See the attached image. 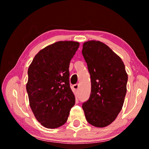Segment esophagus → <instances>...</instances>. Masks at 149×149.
Wrapping results in <instances>:
<instances>
[{"label": "esophagus", "instance_id": "esophagus-1", "mask_svg": "<svg viewBox=\"0 0 149 149\" xmlns=\"http://www.w3.org/2000/svg\"><path fill=\"white\" fill-rule=\"evenodd\" d=\"M79 88V84H75L74 85H72V89H73V90H74V91L75 95H77V93H78Z\"/></svg>", "mask_w": 149, "mask_h": 149}]
</instances>
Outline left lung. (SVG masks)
Returning <instances> with one entry per match:
<instances>
[{"label":"left lung","instance_id":"obj_1","mask_svg":"<svg viewBox=\"0 0 149 149\" xmlns=\"http://www.w3.org/2000/svg\"><path fill=\"white\" fill-rule=\"evenodd\" d=\"M82 54L90 74L91 88L82 108L87 122L104 127L115 121L127 92V74L121 58L99 40L83 45Z\"/></svg>","mask_w":149,"mask_h":149}]
</instances>
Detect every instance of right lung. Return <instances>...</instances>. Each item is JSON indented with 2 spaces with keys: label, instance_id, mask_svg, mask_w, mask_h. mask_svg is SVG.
Listing matches in <instances>:
<instances>
[{
  "label": "right lung",
  "instance_id": "right-lung-1",
  "mask_svg": "<svg viewBox=\"0 0 149 149\" xmlns=\"http://www.w3.org/2000/svg\"><path fill=\"white\" fill-rule=\"evenodd\" d=\"M79 47V42L71 40L54 42L39 51L28 68L26 90L30 107L45 127L64 125L74 105L68 68Z\"/></svg>",
  "mask_w": 149,
  "mask_h": 149
}]
</instances>
